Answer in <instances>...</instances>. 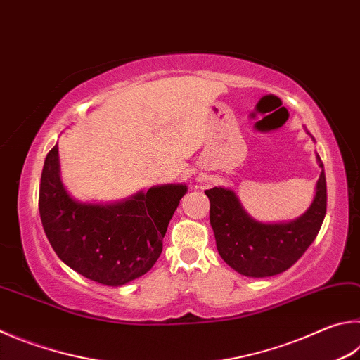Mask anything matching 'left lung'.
I'll return each mask as SVG.
<instances>
[{
    "instance_id": "8db88e82",
    "label": "left lung",
    "mask_w": 360,
    "mask_h": 360,
    "mask_svg": "<svg viewBox=\"0 0 360 360\" xmlns=\"http://www.w3.org/2000/svg\"><path fill=\"white\" fill-rule=\"evenodd\" d=\"M321 174L315 198L299 219L286 224H263L252 219L230 188L205 191L211 209L209 220L221 259L245 277H271L283 272L302 257L323 225L328 188L324 165L316 155Z\"/></svg>"
}]
</instances>
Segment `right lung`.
I'll list each match as a JSON object with an SVG mask.
<instances>
[{"label":"right lung","instance_id":"1","mask_svg":"<svg viewBox=\"0 0 360 360\" xmlns=\"http://www.w3.org/2000/svg\"><path fill=\"white\" fill-rule=\"evenodd\" d=\"M184 184H167L110 205L77 201L60 174L58 145L44 162L39 214L58 257L93 282L121 286L141 277L160 257Z\"/></svg>","mask_w":360,"mask_h":360}]
</instances>
